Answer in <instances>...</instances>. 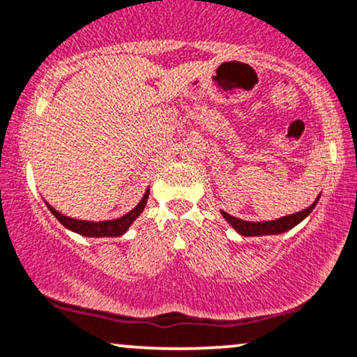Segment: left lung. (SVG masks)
<instances>
[{
	"instance_id": "1",
	"label": "left lung",
	"mask_w": 357,
	"mask_h": 357,
	"mask_svg": "<svg viewBox=\"0 0 357 357\" xmlns=\"http://www.w3.org/2000/svg\"><path fill=\"white\" fill-rule=\"evenodd\" d=\"M319 197L321 196H317L314 203L309 206V208L303 209V211L294 213V214H287V216H282V218H279V220H274V221L252 222V221L239 220V218L231 216V214H227L225 211H221V214H222V218H225V220L229 222L231 226L234 227L236 233L241 234V236L282 234V233H286V231L293 229L294 226H298L303 220H306L309 214H311L312 209L316 208V204H317V201H319Z\"/></svg>"
}]
</instances>
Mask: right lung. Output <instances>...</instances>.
<instances>
[{
	"mask_svg": "<svg viewBox=\"0 0 357 357\" xmlns=\"http://www.w3.org/2000/svg\"><path fill=\"white\" fill-rule=\"evenodd\" d=\"M149 197V188L141 197L139 203L136 204V208H132L130 213H126L121 218H116V220L109 221H84V220H76V218H70L66 214L59 213L58 209H54L50 203L45 204L48 206L51 214L58 220L66 229L73 231V233L86 236V238H116V236H121L130 229V226L136 221V218L144 211V206L148 203Z\"/></svg>",
	"mask_w": 357,
	"mask_h": 357,
	"instance_id": "1",
	"label": "right lung"
}]
</instances>
